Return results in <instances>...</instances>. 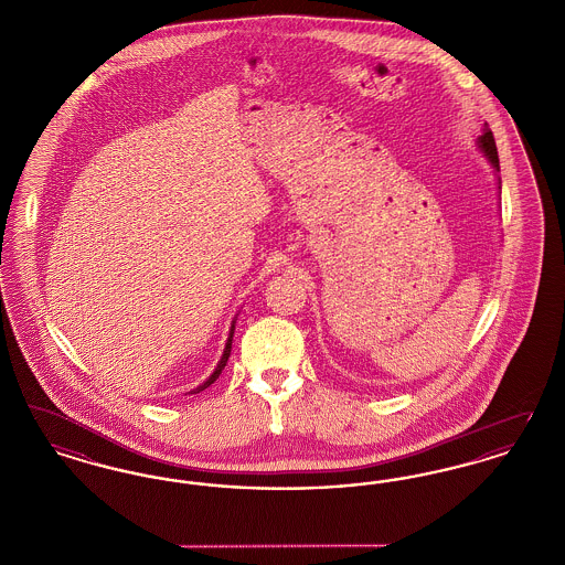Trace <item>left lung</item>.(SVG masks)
<instances>
[{
    "mask_svg": "<svg viewBox=\"0 0 565 565\" xmlns=\"http://www.w3.org/2000/svg\"><path fill=\"white\" fill-rule=\"evenodd\" d=\"M479 148H481V152H483L484 157L491 161L493 164V169L495 171H500V161H498V148H495V139H493V134H491V129L484 125V134L479 137Z\"/></svg>",
    "mask_w": 565,
    "mask_h": 565,
    "instance_id": "1",
    "label": "left lung"
}]
</instances>
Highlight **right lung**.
Segmentation results:
<instances>
[{"instance_id": "1", "label": "right lung", "mask_w": 565, "mask_h": 565, "mask_svg": "<svg viewBox=\"0 0 565 565\" xmlns=\"http://www.w3.org/2000/svg\"><path fill=\"white\" fill-rule=\"evenodd\" d=\"M233 332H235V322H233V326H231V332H228V341H226V348H224V353H222V358H220V362H217V366H215L214 373H212V376L203 383V385H199L196 390H194V394L196 392H203L205 387H210L212 383H214L215 379L220 376V373L224 371V366H226V362H228V355H231V343H233Z\"/></svg>"}]
</instances>
